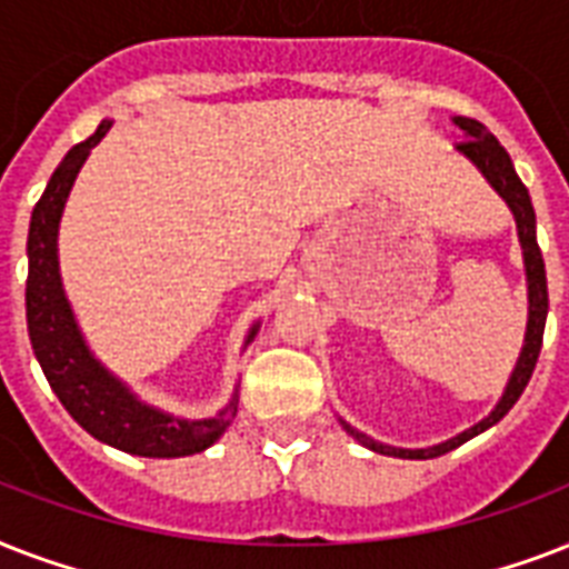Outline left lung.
I'll return each mask as SVG.
<instances>
[{"instance_id":"1","label":"left lung","mask_w":569,"mask_h":569,"mask_svg":"<svg viewBox=\"0 0 569 569\" xmlns=\"http://www.w3.org/2000/svg\"><path fill=\"white\" fill-rule=\"evenodd\" d=\"M467 138L460 141L458 150L467 159L478 164V171L485 173L487 182L493 186L499 194L505 197V203L511 206L513 218H517V230H520V244H522V257H526V277H529V330H526V346H522L520 363L513 369L511 383L505 389L502 401L496 405V410L487 419H481L478 425H472L469 431L451 437V440L440 442V446H431V449H396V446H383V442L366 437V433L355 431L351 425L342 422L355 440H360L363 446H369L372 451H380V455H392V458H407V460H428V458H440L446 451L458 449L467 440H472L476 433L487 431L490 425H496L502 419L513 405L517 398L522 396V389L529 383L535 366H538L540 346H543V328H547V312H549V292H547V268H543V257H540L538 248V236H535V209H531V197L529 189L522 186V180L513 171V162L508 150H505L499 141H496L490 132H487L485 123H478L472 118H455Z\"/></svg>"}]
</instances>
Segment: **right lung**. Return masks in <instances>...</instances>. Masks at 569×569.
<instances>
[{"mask_svg": "<svg viewBox=\"0 0 569 569\" xmlns=\"http://www.w3.org/2000/svg\"><path fill=\"white\" fill-rule=\"evenodd\" d=\"M109 129L111 123L106 120L88 141L76 144L64 156V162L58 164L47 191L31 212L29 280H26L29 339L58 401L91 437L141 458H182L209 449L227 431L239 401L232 398L218 419H203V422L177 419L141 405L91 357L82 333L76 328L58 277V221L64 212V200L91 147L100 144V138ZM253 333L257 330H250L248 342Z\"/></svg>", "mask_w": 569, "mask_h": 569, "instance_id": "right-lung-1", "label": "right lung"}]
</instances>
